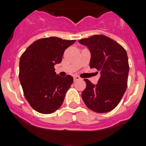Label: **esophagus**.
Returning a JSON list of instances; mask_svg holds the SVG:
<instances>
[{"instance_id":"1","label":"esophagus","mask_w":146,"mask_h":146,"mask_svg":"<svg viewBox=\"0 0 146 146\" xmlns=\"http://www.w3.org/2000/svg\"><path fill=\"white\" fill-rule=\"evenodd\" d=\"M79 79H81V78L79 76H73V80L74 81H78L79 80Z\"/></svg>"}]
</instances>
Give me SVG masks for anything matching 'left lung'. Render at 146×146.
Masks as SVG:
<instances>
[{"label":"left lung","mask_w":146,"mask_h":146,"mask_svg":"<svg viewBox=\"0 0 146 146\" xmlns=\"http://www.w3.org/2000/svg\"><path fill=\"white\" fill-rule=\"evenodd\" d=\"M79 42L90 50V68H96L101 74L96 85L84 79L86 88L82 94L83 101L94 112L112 111L119 103L127 88L129 64L126 50L104 35H94L80 39Z\"/></svg>","instance_id":"1"}]
</instances>
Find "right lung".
I'll return each mask as SVG.
<instances>
[{
	"label": "right lung",
	"mask_w": 146,
	"mask_h": 146,
	"mask_svg": "<svg viewBox=\"0 0 146 146\" xmlns=\"http://www.w3.org/2000/svg\"><path fill=\"white\" fill-rule=\"evenodd\" d=\"M75 41L58 37L40 38L21 56L20 82L26 100L38 112L48 114L62 106L73 79L56 75L54 66L62 62L64 50Z\"/></svg>",
	"instance_id": "obj_1"
}]
</instances>
